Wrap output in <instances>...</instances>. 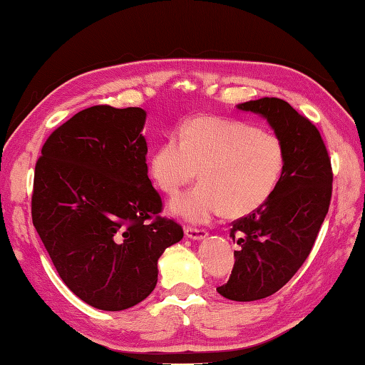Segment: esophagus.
<instances>
[{"instance_id":"1","label":"esophagus","mask_w":365,"mask_h":365,"mask_svg":"<svg viewBox=\"0 0 365 365\" xmlns=\"http://www.w3.org/2000/svg\"><path fill=\"white\" fill-rule=\"evenodd\" d=\"M185 237L190 238V240H197V242H200V240L208 237V232L205 229H194V227H185Z\"/></svg>"}]
</instances>
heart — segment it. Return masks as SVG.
Wrapping results in <instances>:
<instances>
[{"mask_svg":"<svg viewBox=\"0 0 365 365\" xmlns=\"http://www.w3.org/2000/svg\"><path fill=\"white\" fill-rule=\"evenodd\" d=\"M286 153L277 135L242 122L211 115L185 122L181 140L170 136L154 150L149 171L154 182L175 195L198 176V184L170 203L190 222H208L224 212L238 219L259 210L277 189Z\"/></svg>","mask_w":365,"mask_h":365,"instance_id":"1","label":"heart"}]
</instances>
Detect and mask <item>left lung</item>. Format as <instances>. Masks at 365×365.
<instances>
[{
    "mask_svg": "<svg viewBox=\"0 0 365 365\" xmlns=\"http://www.w3.org/2000/svg\"><path fill=\"white\" fill-rule=\"evenodd\" d=\"M237 108L264 118L286 153L272 197L232 224L235 265L217 292L229 300L252 302L279 291L307 260L331 205L332 168L318 128L287 101L265 97Z\"/></svg>",
    "mask_w": 365,
    "mask_h": 365,
    "instance_id": "obj_1",
    "label": "left lung"
}]
</instances>
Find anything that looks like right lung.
<instances>
[{
    "label": "right lung",
    "instance_id": "add662e5",
    "mask_svg": "<svg viewBox=\"0 0 365 365\" xmlns=\"http://www.w3.org/2000/svg\"><path fill=\"white\" fill-rule=\"evenodd\" d=\"M144 122L141 108H87L47 138L34 168V229L63 283L98 310L146 299L157 260L184 237L180 224L159 216Z\"/></svg>",
    "mask_w": 365,
    "mask_h": 365
}]
</instances>
